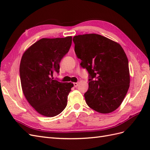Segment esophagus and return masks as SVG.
<instances>
[{"mask_svg": "<svg viewBox=\"0 0 150 150\" xmlns=\"http://www.w3.org/2000/svg\"><path fill=\"white\" fill-rule=\"evenodd\" d=\"M78 86V83H74V86L75 88H76Z\"/></svg>", "mask_w": 150, "mask_h": 150, "instance_id": "34e87169", "label": "esophagus"}]
</instances>
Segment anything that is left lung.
<instances>
[{
    "instance_id": "1",
    "label": "left lung",
    "mask_w": 150,
    "mask_h": 150,
    "mask_svg": "<svg viewBox=\"0 0 150 150\" xmlns=\"http://www.w3.org/2000/svg\"><path fill=\"white\" fill-rule=\"evenodd\" d=\"M74 51L80 65L89 72V88L84 94L89 108L106 114L118 108L128 92V60L116 42L96 34L75 35Z\"/></svg>"
}]
</instances>
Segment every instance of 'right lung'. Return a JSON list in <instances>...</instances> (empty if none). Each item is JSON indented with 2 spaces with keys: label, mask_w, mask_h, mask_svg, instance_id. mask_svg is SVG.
I'll return each mask as SVG.
<instances>
[{
  "label": "right lung",
  "mask_w": 150,
  "mask_h": 150,
  "mask_svg": "<svg viewBox=\"0 0 150 150\" xmlns=\"http://www.w3.org/2000/svg\"><path fill=\"white\" fill-rule=\"evenodd\" d=\"M71 44V36L42 38L22 55L19 69L22 91L30 106L42 116H57L67 106L74 84L54 79L53 72L59 73V63Z\"/></svg>",
  "instance_id": "1"
}]
</instances>
